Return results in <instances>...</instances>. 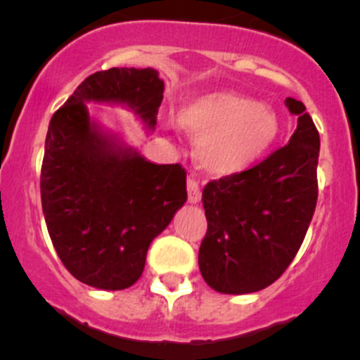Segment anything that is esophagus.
<instances>
[{"mask_svg": "<svg viewBox=\"0 0 360 360\" xmlns=\"http://www.w3.org/2000/svg\"><path fill=\"white\" fill-rule=\"evenodd\" d=\"M188 186V202L190 203H197L200 202V186H198V183L195 179H188L186 183Z\"/></svg>", "mask_w": 360, "mask_h": 360, "instance_id": "esophagus-1", "label": "esophagus"}]
</instances>
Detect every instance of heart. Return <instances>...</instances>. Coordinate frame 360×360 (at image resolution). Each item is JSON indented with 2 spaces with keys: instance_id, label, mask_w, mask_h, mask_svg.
I'll use <instances>...</instances> for the list:
<instances>
[{
  "instance_id": "b5f03b06",
  "label": "heart",
  "mask_w": 360,
  "mask_h": 360,
  "mask_svg": "<svg viewBox=\"0 0 360 360\" xmlns=\"http://www.w3.org/2000/svg\"><path fill=\"white\" fill-rule=\"evenodd\" d=\"M179 123L198 141V158L214 176H235L256 167L275 146L281 122L274 108L231 90L188 101Z\"/></svg>"
}]
</instances>
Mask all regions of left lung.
I'll list each match as a JSON object with an SVG mask.
<instances>
[{"mask_svg":"<svg viewBox=\"0 0 360 360\" xmlns=\"http://www.w3.org/2000/svg\"><path fill=\"white\" fill-rule=\"evenodd\" d=\"M288 146L248 172L203 188L207 233L198 250L203 281L217 292L249 294L274 284L291 264L315 212L321 137L301 101Z\"/></svg>","mask_w":360,"mask_h":360,"instance_id":"left-lung-1","label":"left lung"}]
</instances>
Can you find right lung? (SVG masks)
Here are the masks:
<instances>
[{
  "label": "right lung",
  "instance_id": "add662e5",
  "mask_svg": "<svg viewBox=\"0 0 360 360\" xmlns=\"http://www.w3.org/2000/svg\"><path fill=\"white\" fill-rule=\"evenodd\" d=\"M163 79L155 69L90 75L53 112L41 165V205L69 274L104 291L139 281L148 248L186 202V170L148 162L90 118L86 103L122 104L157 125Z\"/></svg>",
  "mask_w": 360,
  "mask_h": 360
}]
</instances>
